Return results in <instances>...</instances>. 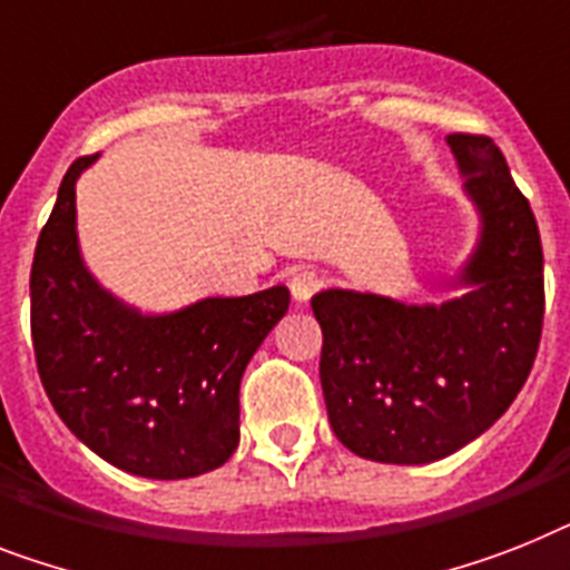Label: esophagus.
Instances as JSON below:
<instances>
[{
  "label": "esophagus",
  "mask_w": 570,
  "mask_h": 570,
  "mask_svg": "<svg viewBox=\"0 0 570 570\" xmlns=\"http://www.w3.org/2000/svg\"><path fill=\"white\" fill-rule=\"evenodd\" d=\"M320 285H323V279L314 271H296L291 276V296H294L296 303H308L320 291Z\"/></svg>",
  "instance_id": "obj_1"
}]
</instances>
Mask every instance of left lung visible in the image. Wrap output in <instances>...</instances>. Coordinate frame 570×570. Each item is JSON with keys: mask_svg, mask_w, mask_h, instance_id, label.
Segmentation results:
<instances>
[{"mask_svg": "<svg viewBox=\"0 0 570 570\" xmlns=\"http://www.w3.org/2000/svg\"><path fill=\"white\" fill-rule=\"evenodd\" d=\"M445 142L481 218L458 279L465 294L440 305L343 288L312 296L332 431L375 463H434L481 436L524 387L542 337L544 256L528 197L489 136Z\"/></svg>", "mask_w": 570, "mask_h": 570, "instance_id": "8db88e82", "label": "left lung"}]
</instances>
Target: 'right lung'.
Listing matches in <instances>:
<instances>
[{
  "label": "right lung",
  "instance_id": "add662e5",
  "mask_svg": "<svg viewBox=\"0 0 570 570\" xmlns=\"http://www.w3.org/2000/svg\"><path fill=\"white\" fill-rule=\"evenodd\" d=\"M98 159H75L31 265L37 373L66 428L121 472L183 481L238 449V387L267 332L285 317V285L206 296L142 314L89 274L75 229V183Z\"/></svg>",
  "mask_w": 570,
  "mask_h": 570
}]
</instances>
